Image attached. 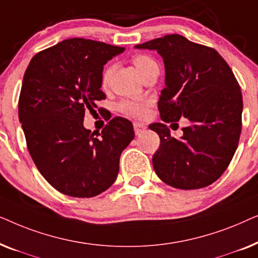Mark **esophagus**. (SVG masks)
<instances>
[{
  "mask_svg": "<svg viewBox=\"0 0 258 258\" xmlns=\"http://www.w3.org/2000/svg\"><path fill=\"white\" fill-rule=\"evenodd\" d=\"M147 126L143 124V123H140V122H135L134 123V130H135V134L136 135H140L141 133L143 132L144 129H146Z\"/></svg>",
  "mask_w": 258,
  "mask_h": 258,
  "instance_id": "esophagus-1",
  "label": "esophagus"
}]
</instances>
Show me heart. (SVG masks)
<instances>
[{
    "label": "heart",
    "instance_id": "obj_1",
    "mask_svg": "<svg viewBox=\"0 0 258 258\" xmlns=\"http://www.w3.org/2000/svg\"><path fill=\"white\" fill-rule=\"evenodd\" d=\"M133 62L135 64L136 69L139 70L140 75L142 76L144 73L147 72L150 67L156 64V62L154 61L150 56L143 55V54H137L133 57ZM112 72V67L108 66L104 69L103 74H102V84L107 86L110 79ZM147 107L148 102L143 100H139V98H125L122 100L118 104V110L123 112V114L130 116V117H136V118H142L147 114Z\"/></svg>",
    "mask_w": 258,
    "mask_h": 258
}]
</instances>
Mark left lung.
Instances as JSON below:
<instances>
[{"mask_svg":"<svg viewBox=\"0 0 258 258\" xmlns=\"http://www.w3.org/2000/svg\"><path fill=\"white\" fill-rule=\"evenodd\" d=\"M137 49L156 50L165 68L158 101L162 121L189 119L181 139L164 123L149 128L160 136L153 156L158 177L177 189H200L221 177L237 149L242 129L241 88L224 58L213 48L178 34L165 35Z\"/></svg>","mask_w":258,"mask_h":258,"instance_id":"8db88e82","label":"left lung"}]
</instances>
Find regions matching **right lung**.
Segmentation results:
<instances>
[{"instance_id": "add662e5", "label": "right lung", "mask_w": 258, "mask_h": 258, "mask_svg": "<svg viewBox=\"0 0 258 258\" xmlns=\"http://www.w3.org/2000/svg\"><path fill=\"white\" fill-rule=\"evenodd\" d=\"M124 51L103 42L69 38L37 52L24 73L19 118L41 175L72 197L100 195L116 181L119 157L135 137L133 123L114 117L98 137L83 126L86 109L104 100L103 66Z\"/></svg>"}]
</instances>
